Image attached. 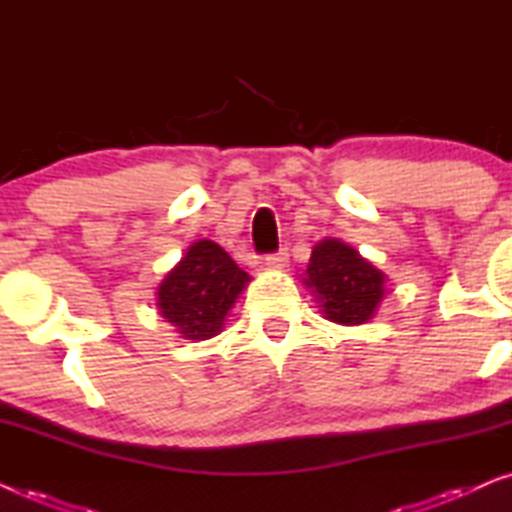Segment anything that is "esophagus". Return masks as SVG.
Wrapping results in <instances>:
<instances>
[{"instance_id": "obj_1", "label": "esophagus", "mask_w": 512, "mask_h": 512, "mask_svg": "<svg viewBox=\"0 0 512 512\" xmlns=\"http://www.w3.org/2000/svg\"><path fill=\"white\" fill-rule=\"evenodd\" d=\"M286 261H289V251L286 249H277L265 256V263L272 265V268H282V265H286Z\"/></svg>"}]
</instances>
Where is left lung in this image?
<instances>
[{
    "label": "left lung",
    "instance_id": "obj_1",
    "mask_svg": "<svg viewBox=\"0 0 512 512\" xmlns=\"http://www.w3.org/2000/svg\"><path fill=\"white\" fill-rule=\"evenodd\" d=\"M305 284L317 293L326 319L338 324L373 319L384 298L382 272L338 240H324L314 247Z\"/></svg>",
    "mask_w": 512,
    "mask_h": 512
}]
</instances>
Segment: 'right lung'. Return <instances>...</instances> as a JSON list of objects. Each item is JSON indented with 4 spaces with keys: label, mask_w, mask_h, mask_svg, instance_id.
<instances>
[{
    "label": "right lung",
    "mask_w": 512,
    "mask_h": 512,
    "mask_svg": "<svg viewBox=\"0 0 512 512\" xmlns=\"http://www.w3.org/2000/svg\"><path fill=\"white\" fill-rule=\"evenodd\" d=\"M249 279L219 244L200 240L158 286L160 314L186 340L214 338Z\"/></svg>",
    "instance_id": "add662e5"
}]
</instances>
